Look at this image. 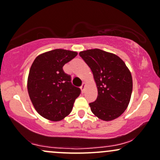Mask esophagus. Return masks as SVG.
<instances>
[{"instance_id":"1","label":"esophagus","mask_w":160,"mask_h":160,"mask_svg":"<svg viewBox=\"0 0 160 160\" xmlns=\"http://www.w3.org/2000/svg\"><path fill=\"white\" fill-rule=\"evenodd\" d=\"M85 87H86V83H83L81 87H80V90H81L82 93H84V90H85Z\"/></svg>"}]
</instances>
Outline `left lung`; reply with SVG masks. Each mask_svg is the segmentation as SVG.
<instances>
[{
  "mask_svg": "<svg viewBox=\"0 0 160 160\" xmlns=\"http://www.w3.org/2000/svg\"><path fill=\"white\" fill-rule=\"evenodd\" d=\"M80 56L91 69L98 96L89 105L100 120L110 121L127 110L132 90V79L125 63L118 56L100 49L80 52Z\"/></svg>",
  "mask_w": 160,
  "mask_h": 160,
  "instance_id": "obj_1",
  "label": "left lung"
}]
</instances>
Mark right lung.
<instances>
[{
  "instance_id": "add662e5",
  "label": "right lung",
  "mask_w": 160,
  "mask_h": 160,
  "mask_svg": "<svg viewBox=\"0 0 160 160\" xmlns=\"http://www.w3.org/2000/svg\"><path fill=\"white\" fill-rule=\"evenodd\" d=\"M77 53L56 49L40 54L30 69L28 79L29 97L37 112L51 121H60L70 113L80 88L72 85L71 77L63 67Z\"/></svg>"
}]
</instances>
